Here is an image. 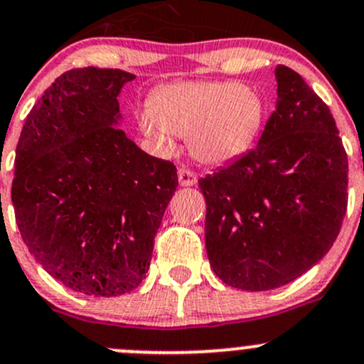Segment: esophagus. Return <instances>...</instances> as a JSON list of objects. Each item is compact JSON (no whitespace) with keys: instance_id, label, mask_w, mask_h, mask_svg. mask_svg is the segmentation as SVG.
Wrapping results in <instances>:
<instances>
[{"instance_id":"obj_1","label":"esophagus","mask_w":364,"mask_h":364,"mask_svg":"<svg viewBox=\"0 0 364 364\" xmlns=\"http://www.w3.org/2000/svg\"><path fill=\"white\" fill-rule=\"evenodd\" d=\"M178 178L181 186H193L197 183V174L193 171H190V168H179Z\"/></svg>"}]
</instances>
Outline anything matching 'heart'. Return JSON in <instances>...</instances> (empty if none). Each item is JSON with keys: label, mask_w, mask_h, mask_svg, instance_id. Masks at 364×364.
Masks as SVG:
<instances>
[{"label": "heart", "mask_w": 364, "mask_h": 364, "mask_svg": "<svg viewBox=\"0 0 364 364\" xmlns=\"http://www.w3.org/2000/svg\"><path fill=\"white\" fill-rule=\"evenodd\" d=\"M266 119V104L237 82H174L153 93L141 114V128L160 148H174L176 135H188L197 161L225 165L247 155Z\"/></svg>", "instance_id": "obj_1"}]
</instances>
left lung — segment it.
<instances>
[{"label": "left lung", "instance_id": "left-lung-1", "mask_svg": "<svg viewBox=\"0 0 364 364\" xmlns=\"http://www.w3.org/2000/svg\"><path fill=\"white\" fill-rule=\"evenodd\" d=\"M277 111L257 146L199 179L205 250L243 291L291 284L335 243L347 211L348 160L333 114L299 73L274 70Z\"/></svg>", "mask_w": 364, "mask_h": 364}]
</instances>
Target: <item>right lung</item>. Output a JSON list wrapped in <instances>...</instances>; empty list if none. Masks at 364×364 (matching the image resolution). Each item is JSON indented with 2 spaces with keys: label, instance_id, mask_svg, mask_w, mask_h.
<instances>
[{
  "label": "right lung",
  "instance_id": "add662e5",
  "mask_svg": "<svg viewBox=\"0 0 364 364\" xmlns=\"http://www.w3.org/2000/svg\"><path fill=\"white\" fill-rule=\"evenodd\" d=\"M114 68L58 77L26 117L12 203L24 245L72 291L112 297L149 269L156 230L178 186L172 161L139 149L117 128L123 84Z\"/></svg>",
  "mask_w": 364,
  "mask_h": 364
}]
</instances>
